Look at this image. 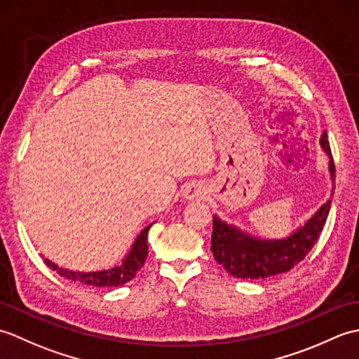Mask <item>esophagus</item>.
Here are the masks:
<instances>
[{"instance_id":"34e87169","label":"esophagus","mask_w":359,"mask_h":359,"mask_svg":"<svg viewBox=\"0 0 359 359\" xmlns=\"http://www.w3.org/2000/svg\"><path fill=\"white\" fill-rule=\"evenodd\" d=\"M184 197L187 201H201L207 197V188L201 182H193L184 189Z\"/></svg>"}]
</instances>
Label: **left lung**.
<instances>
[{
    "label": "left lung",
    "instance_id": "obj_1",
    "mask_svg": "<svg viewBox=\"0 0 359 359\" xmlns=\"http://www.w3.org/2000/svg\"><path fill=\"white\" fill-rule=\"evenodd\" d=\"M319 143L329 157V172L333 184L334 165L327 133L323 134ZM333 189L332 187L330 197H333ZM330 205L332 199L323 203L304 225L280 239H262L215 215L211 236L212 256L231 276L239 279H265L285 273L299 264L313 248L325 225Z\"/></svg>",
    "mask_w": 359,
    "mask_h": 359
}]
</instances>
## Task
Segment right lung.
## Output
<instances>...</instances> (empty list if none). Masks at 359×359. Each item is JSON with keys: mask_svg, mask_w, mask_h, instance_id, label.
Instances as JSON below:
<instances>
[{"mask_svg": "<svg viewBox=\"0 0 359 359\" xmlns=\"http://www.w3.org/2000/svg\"><path fill=\"white\" fill-rule=\"evenodd\" d=\"M152 224L144 226L143 230L137 234L131 248H129L126 256L121 259V262H118L114 266H109V269L95 270V271L69 270V269H63V266H58L55 262H52L50 259L44 257L43 255L41 257L44 259V264L48 265L50 270L57 271L60 276H63L69 280L80 282L83 285H90V287H120L131 279H134L135 274L139 273V270L143 266L144 261H147L148 231L152 226Z\"/></svg>", "mask_w": 359, "mask_h": 359, "instance_id": "right-lung-1", "label": "right lung"}]
</instances>
